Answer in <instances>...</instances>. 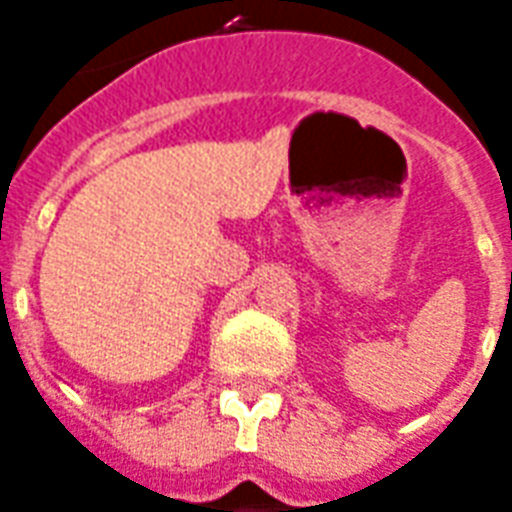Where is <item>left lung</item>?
<instances>
[{"label":"left lung","instance_id":"8db88e82","mask_svg":"<svg viewBox=\"0 0 512 512\" xmlns=\"http://www.w3.org/2000/svg\"><path fill=\"white\" fill-rule=\"evenodd\" d=\"M510 288H512V275H510Z\"/></svg>","mask_w":512,"mask_h":512}]
</instances>
